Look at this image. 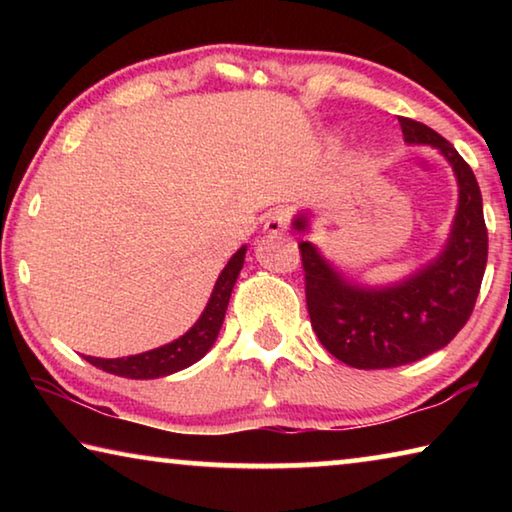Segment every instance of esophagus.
Returning a JSON list of instances; mask_svg holds the SVG:
<instances>
[{
	"mask_svg": "<svg viewBox=\"0 0 512 512\" xmlns=\"http://www.w3.org/2000/svg\"><path fill=\"white\" fill-rule=\"evenodd\" d=\"M289 223H291L289 210H284V207H275V210L266 216L264 232L266 235H282V232H287Z\"/></svg>",
	"mask_w": 512,
	"mask_h": 512,
	"instance_id": "esophagus-1",
	"label": "esophagus"
}]
</instances>
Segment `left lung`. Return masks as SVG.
Returning a JSON list of instances; mask_svg holds the SVG:
<instances>
[{
    "label": "left lung",
    "mask_w": 512,
    "mask_h": 512,
    "mask_svg": "<svg viewBox=\"0 0 512 512\" xmlns=\"http://www.w3.org/2000/svg\"><path fill=\"white\" fill-rule=\"evenodd\" d=\"M409 144H429L445 155L458 180L452 235L436 262L402 284L363 289L345 282L309 241H300L311 327L323 348L359 370L397 368L436 352L470 320L488 262V228L474 173L443 135L400 117ZM307 230V219L293 221Z\"/></svg>",
    "instance_id": "obj_1"
}]
</instances>
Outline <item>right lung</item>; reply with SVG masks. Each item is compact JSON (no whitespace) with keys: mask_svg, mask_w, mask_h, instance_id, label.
<instances>
[{"mask_svg":"<svg viewBox=\"0 0 512 512\" xmlns=\"http://www.w3.org/2000/svg\"><path fill=\"white\" fill-rule=\"evenodd\" d=\"M246 257V246L239 248L228 266L223 268L219 280L214 284L212 298L207 302L203 316L196 320V325L189 329L187 334L180 336L173 343L162 345V348H155L142 354H133V357L124 359H97V357H85L92 366L110 372V375L126 377V379H158L164 375H171V372H178L187 366H192L203 354L212 348L216 336H219V329L223 325L225 309H228L230 293L235 287L241 266H244Z\"/></svg>","mask_w":512,"mask_h":512,"instance_id":"obj_1","label":"right lung"}]
</instances>
